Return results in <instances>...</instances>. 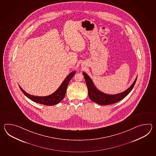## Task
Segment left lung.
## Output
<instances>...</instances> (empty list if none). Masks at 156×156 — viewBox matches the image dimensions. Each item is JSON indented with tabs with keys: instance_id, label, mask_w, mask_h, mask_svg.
<instances>
[{
	"instance_id": "1",
	"label": "left lung",
	"mask_w": 156,
	"mask_h": 156,
	"mask_svg": "<svg viewBox=\"0 0 156 156\" xmlns=\"http://www.w3.org/2000/svg\"><path fill=\"white\" fill-rule=\"evenodd\" d=\"M84 78L86 81V85L88 89V95L91 100L94 102L100 104L101 105H106L113 104L114 103H117L126 97L129 93L132 91L133 87L136 83L137 77L136 80L133 82L132 85L126 89L124 92L115 94V95H109L103 93L96 89V87L94 85L92 80L85 73H83Z\"/></svg>"
}]
</instances>
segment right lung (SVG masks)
Returning a JSON list of instances; mask_svg holds the SVG:
<instances>
[{"label": "right lung", "mask_w": 156, "mask_h": 156, "mask_svg": "<svg viewBox=\"0 0 156 156\" xmlns=\"http://www.w3.org/2000/svg\"><path fill=\"white\" fill-rule=\"evenodd\" d=\"M75 73H76L75 71L71 73L66 77V79L64 80V81L56 91L48 96H37L31 95L27 93L24 90L22 89V88L20 85L19 86L22 93H23L24 94L30 99L36 103H39V104L46 105H48V106H52L60 103V101L64 98L66 94L67 87L69 85V83L70 82L71 79L73 77Z\"/></svg>", "instance_id": "add662e5"}]
</instances>
